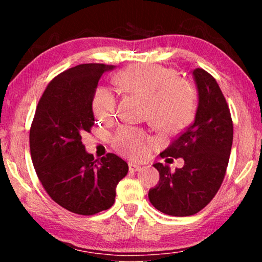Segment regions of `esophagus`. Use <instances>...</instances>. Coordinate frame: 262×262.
<instances>
[{
    "mask_svg": "<svg viewBox=\"0 0 262 262\" xmlns=\"http://www.w3.org/2000/svg\"><path fill=\"white\" fill-rule=\"evenodd\" d=\"M128 166H129V170L132 172H136V171H140L141 170V166L139 165V164H136V163L129 162V164H128Z\"/></svg>",
    "mask_w": 262,
    "mask_h": 262,
    "instance_id": "esophagus-1",
    "label": "esophagus"
}]
</instances>
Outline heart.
Returning <instances> with one entry per match:
<instances>
[{"instance_id": "1", "label": "heart", "mask_w": 262, "mask_h": 262, "mask_svg": "<svg viewBox=\"0 0 262 262\" xmlns=\"http://www.w3.org/2000/svg\"><path fill=\"white\" fill-rule=\"evenodd\" d=\"M114 83L127 94L145 100L144 118L156 127H180L192 120L198 105V92L192 83L177 76L173 69L155 63H137L115 75ZM117 98L106 86L96 89L92 111L97 119L107 121L115 114ZM111 144L118 154L133 159L143 158L150 141L135 127L122 126L114 133Z\"/></svg>"}]
</instances>
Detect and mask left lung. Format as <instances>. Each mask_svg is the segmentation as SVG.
<instances>
[{
	"label": "left lung",
	"mask_w": 262,
	"mask_h": 262,
	"mask_svg": "<svg viewBox=\"0 0 262 262\" xmlns=\"http://www.w3.org/2000/svg\"><path fill=\"white\" fill-rule=\"evenodd\" d=\"M198 91L194 121L161 154L162 158L183 157L184 166L171 172L155 163L159 181L149 190L157 210L171 216L196 214L209 203L222 185L233 140L229 106L216 79L201 68L193 72Z\"/></svg>",
	"instance_id": "obj_1"
}]
</instances>
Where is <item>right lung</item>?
<instances>
[{
  "instance_id": "right-lung-1",
  "label": "right lung",
  "mask_w": 262,
  "mask_h": 262,
  "mask_svg": "<svg viewBox=\"0 0 262 262\" xmlns=\"http://www.w3.org/2000/svg\"><path fill=\"white\" fill-rule=\"evenodd\" d=\"M115 66L79 64L52 79L30 129L31 158L41 185L57 205L78 215H95L115 201L128 172L117 155L95 159L82 135L95 125L92 97L103 74Z\"/></svg>"
}]
</instances>
